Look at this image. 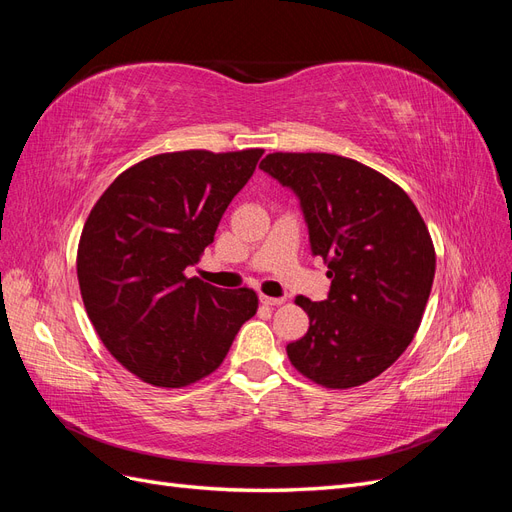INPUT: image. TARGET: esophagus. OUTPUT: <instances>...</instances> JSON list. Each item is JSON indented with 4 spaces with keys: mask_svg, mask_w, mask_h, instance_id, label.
I'll use <instances>...</instances> for the list:
<instances>
[{
    "mask_svg": "<svg viewBox=\"0 0 512 512\" xmlns=\"http://www.w3.org/2000/svg\"><path fill=\"white\" fill-rule=\"evenodd\" d=\"M260 303H265V305H271V307H275V305H282V303H284V299H277V297H267V294H260Z\"/></svg>",
    "mask_w": 512,
    "mask_h": 512,
    "instance_id": "34e87169",
    "label": "esophagus"
}]
</instances>
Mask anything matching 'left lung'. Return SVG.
Masks as SVG:
<instances>
[{
  "instance_id": "8db88e82",
  "label": "left lung",
  "mask_w": 512,
  "mask_h": 512,
  "mask_svg": "<svg viewBox=\"0 0 512 512\" xmlns=\"http://www.w3.org/2000/svg\"><path fill=\"white\" fill-rule=\"evenodd\" d=\"M260 168L301 200L329 297L294 303L307 333L286 346L294 369L324 389L380 376L421 327L436 250L410 196L378 170L333 153H269Z\"/></svg>"
}]
</instances>
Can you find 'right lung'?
Instances as JSON below:
<instances>
[{
	"mask_svg": "<svg viewBox=\"0 0 512 512\" xmlns=\"http://www.w3.org/2000/svg\"><path fill=\"white\" fill-rule=\"evenodd\" d=\"M265 149L158 153L108 185L83 226L76 275L106 350L136 378L181 389L222 365L258 309L252 288L222 290L196 265Z\"/></svg>",
	"mask_w": 512,
	"mask_h": 512,
	"instance_id": "obj_1",
	"label": "right lung"
}]
</instances>
